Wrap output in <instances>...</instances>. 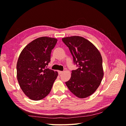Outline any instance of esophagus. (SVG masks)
I'll use <instances>...</instances> for the list:
<instances>
[{
	"label": "esophagus",
	"instance_id": "1",
	"mask_svg": "<svg viewBox=\"0 0 126 126\" xmlns=\"http://www.w3.org/2000/svg\"><path fill=\"white\" fill-rule=\"evenodd\" d=\"M58 73L59 75H61V74H62L63 73V71H58Z\"/></svg>",
	"mask_w": 126,
	"mask_h": 126
}]
</instances>
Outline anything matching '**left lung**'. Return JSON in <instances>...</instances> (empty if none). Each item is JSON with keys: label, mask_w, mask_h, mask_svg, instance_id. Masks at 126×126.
<instances>
[{"label": "left lung", "mask_w": 126, "mask_h": 126, "mask_svg": "<svg viewBox=\"0 0 126 126\" xmlns=\"http://www.w3.org/2000/svg\"><path fill=\"white\" fill-rule=\"evenodd\" d=\"M73 57L78 69L73 70L70 79L65 82L70 92L81 98L92 95L103 77L102 58L95 45L80 36L62 38Z\"/></svg>", "instance_id": "8db88e82"}]
</instances>
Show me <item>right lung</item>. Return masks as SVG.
Returning <instances> with one entry per match:
<instances>
[{
    "instance_id": "right-lung-1",
    "label": "right lung",
    "mask_w": 126,
    "mask_h": 126,
    "mask_svg": "<svg viewBox=\"0 0 126 126\" xmlns=\"http://www.w3.org/2000/svg\"><path fill=\"white\" fill-rule=\"evenodd\" d=\"M57 39L42 37L24 48L17 63V76L20 87L34 101L44 98L50 93L58 76L57 71L47 68L51 52Z\"/></svg>"
}]
</instances>
